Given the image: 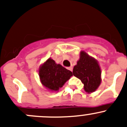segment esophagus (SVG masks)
<instances>
[{
  "label": "esophagus",
  "mask_w": 127,
  "mask_h": 127,
  "mask_svg": "<svg viewBox=\"0 0 127 127\" xmlns=\"http://www.w3.org/2000/svg\"><path fill=\"white\" fill-rule=\"evenodd\" d=\"M67 69H68L69 70H70V71H72V67H71V66H70V67H67Z\"/></svg>",
  "instance_id": "obj_1"
}]
</instances>
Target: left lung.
<instances>
[{
	"mask_svg": "<svg viewBox=\"0 0 127 127\" xmlns=\"http://www.w3.org/2000/svg\"><path fill=\"white\" fill-rule=\"evenodd\" d=\"M72 73L84 84L87 93L95 92L101 83V69L99 63L87 53L81 51L79 60L74 66Z\"/></svg>",
	"mask_w": 127,
	"mask_h": 127,
	"instance_id": "obj_1",
	"label": "left lung"
}]
</instances>
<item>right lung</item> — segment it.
Here are the masks:
<instances>
[{"mask_svg":"<svg viewBox=\"0 0 127 127\" xmlns=\"http://www.w3.org/2000/svg\"><path fill=\"white\" fill-rule=\"evenodd\" d=\"M38 75L45 89L50 91H58L72 76V73L51 58L40 66Z\"/></svg>","mask_w":127,"mask_h":127,"instance_id":"obj_1","label":"right lung"}]
</instances>
